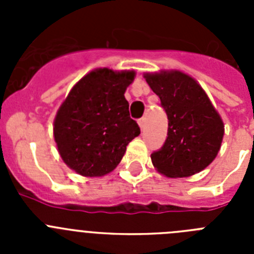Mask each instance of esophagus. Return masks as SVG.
<instances>
[{"mask_svg": "<svg viewBox=\"0 0 254 254\" xmlns=\"http://www.w3.org/2000/svg\"><path fill=\"white\" fill-rule=\"evenodd\" d=\"M138 126H140L141 129L145 128V126H146V118H145V117H142V118L138 120Z\"/></svg>", "mask_w": 254, "mask_h": 254, "instance_id": "34e87169", "label": "esophagus"}]
</instances>
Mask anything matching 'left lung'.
Here are the masks:
<instances>
[{
  "label": "left lung",
  "instance_id": "left-lung-1",
  "mask_svg": "<svg viewBox=\"0 0 254 254\" xmlns=\"http://www.w3.org/2000/svg\"><path fill=\"white\" fill-rule=\"evenodd\" d=\"M143 77L168 116V137L151 154L152 165L169 178L201 172L216 158L224 123L201 85L181 71L145 73Z\"/></svg>",
  "mask_w": 254,
  "mask_h": 254
}]
</instances>
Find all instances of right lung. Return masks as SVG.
Instances as JSON below:
<instances>
[{"label":"right lung","instance_id":"obj_1","mask_svg":"<svg viewBox=\"0 0 254 254\" xmlns=\"http://www.w3.org/2000/svg\"><path fill=\"white\" fill-rule=\"evenodd\" d=\"M134 71L94 69L71 89L55 118L53 134L67 167L84 177H103L122 160L140 134L129 117L126 89Z\"/></svg>","mask_w":254,"mask_h":254}]
</instances>
